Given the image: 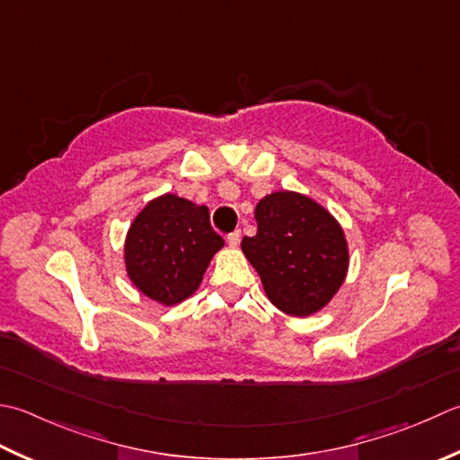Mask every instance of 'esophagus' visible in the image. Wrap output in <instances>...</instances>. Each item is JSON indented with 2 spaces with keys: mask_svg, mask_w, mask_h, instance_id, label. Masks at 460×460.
I'll return each mask as SVG.
<instances>
[{
  "mask_svg": "<svg viewBox=\"0 0 460 460\" xmlns=\"http://www.w3.org/2000/svg\"><path fill=\"white\" fill-rule=\"evenodd\" d=\"M227 243L231 247H237L239 243H241V231H233V233H229L227 235Z\"/></svg>",
  "mask_w": 460,
  "mask_h": 460,
  "instance_id": "1",
  "label": "esophagus"
}]
</instances>
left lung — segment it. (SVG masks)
<instances>
[{"mask_svg": "<svg viewBox=\"0 0 460 460\" xmlns=\"http://www.w3.org/2000/svg\"><path fill=\"white\" fill-rule=\"evenodd\" d=\"M257 233L241 249L255 267L277 309L307 317L332 299L349 267L345 233L309 197L293 191L267 195L255 207Z\"/></svg>", "mask_w": 460, "mask_h": 460, "instance_id": "left-lung-1", "label": "left lung"}]
</instances>
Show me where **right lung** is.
Listing matches in <instances>:
<instances>
[{"label": "right lung", "mask_w": 460, "mask_h": 460, "mask_svg": "<svg viewBox=\"0 0 460 460\" xmlns=\"http://www.w3.org/2000/svg\"><path fill=\"white\" fill-rule=\"evenodd\" d=\"M221 247L223 239L211 227L209 209L167 193L135 217L125 241V265L143 295L175 305L197 291Z\"/></svg>", "instance_id": "obj_1"}]
</instances>
